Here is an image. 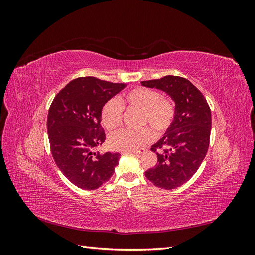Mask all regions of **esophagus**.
<instances>
[{"label":"esophagus","instance_id":"34e87169","mask_svg":"<svg viewBox=\"0 0 255 255\" xmlns=\"http://www.w3.org/2000/svg\"><path fill=\"white\" fill-rule=\"evenodd\" d=\"M146 150L145 149H138V150H132V151H125V152H130V153H134V154H143Z\"/></svg>","mask_w":255,"mask_h":255}]
</instances>
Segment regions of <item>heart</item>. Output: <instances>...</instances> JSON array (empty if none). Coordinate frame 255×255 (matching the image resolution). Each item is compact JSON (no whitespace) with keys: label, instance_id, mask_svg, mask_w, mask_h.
<instances>
[{"label":"heart","instance_id":"heart-1","mask_svg":"<svg viewBox=\"0 0 255 255\" xmlns=\"http://www.w3.org/2000/svg\"><path fill=\"white\" fill-rule=\"evenodd\" d=\"M122 104L140 111V126H149L157 135H163L171 127L175 116V104L169 97L160 96L155 89L136 87L120 99ZM122 119V107L116 99L106 101L101 111L102 125L107 129L117 128ZM153 133L148 128L138 130L121 128L110 136V146L117 151H132L150 142Z\"/></svg>","mask_w":255,"mask_h":255}]
</instances>
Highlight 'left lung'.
Instances as JSON below:
<instances>
[{"label": "left lung", "mask_w": 255, "mask_h": 255, "mask_svg": "<svg viewBox=\"0 0 255 255\" xmlns=\"http://www.w3.org/2000/svg\"><path fill=\"white\" fill-rule=\"evenodd\" d=\"M142 86L163 90L175 102V116L164 137L152 145L157 164L144 172L155 186L174 189L194 175L210 145L211 109L206 99L187 79L167 75L142 81Z\"/></svg>", "instance_id": "left-lung-1"}]
</instances>
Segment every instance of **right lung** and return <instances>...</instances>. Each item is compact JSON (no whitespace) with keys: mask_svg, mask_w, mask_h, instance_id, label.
<instances>
[{"mask_svg":"<svg viewBox=\"0 0 255 255\" xmlns=\"http://www.w3.org/2000/svg\"><path fill=\"white\" fill-rule=\"evenodd\" d=\"M126 86L83 76L68 83L54 98L47 120L51 153L75 186L97 189L115 172L120 154H100L94 149L106 139L100 123L103 105Z\"/></svg>","mask_w":255,"mask_h":255,"instance_id":"right-lung-1","label":"right lung"}]
</instances>
